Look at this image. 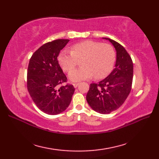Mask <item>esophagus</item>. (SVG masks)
I'll return each mask as SVG.
<instances>
[{
  "instance_id": "obj_1",
  "label": "esophagus",
  "mask_w": 159,
  "mask_h": 159,
  "mask_svg": "<svg viewBox=\"0 0 159 159\" xmlns=\"http://www.w3.org/2000/svg\"><path fill=\"white\" fill-rule=\"evenodd\" d=\"M79 85V83H73V85H74V87H77V86Z\"/></svg>"
}]
</instances>
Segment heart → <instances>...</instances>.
Returning <instances> with one entry per match:
<instances>
[{
  "instance_id": "1",
  "label": "heart",
  "mask_w": 159,
  "mask_h": 159,
  "mask_svg": "<svg viewBox=\"0 0 159 159\" xmlns=\"http://www.w3.org/2000/svg\"><path fill=\"white\" fill-rule=\"evenodd\" d=\"M116 53L113 47L99 42L87 41L74 44L71 51L64 50L59 55L60 66L66 72H70L76 65L77 60L81 59L79 69L69 74L72 81H80L93 76L101 79L107 76L116 61Z\"/></svg>"
}]
</instances>
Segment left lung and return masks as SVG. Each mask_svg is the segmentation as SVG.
<instances>
[{
  "label": "left lung",
  "instance_id": "obj_1",
  "mask_svg": "<svg viewBox=\"0 0 159 159\" xmlns=\"http://www.w3.org/2000/svg\"><path fill=\"white\" fill-rule=\"evenodd\" d=\"M105 39L116 48V67L104 80L90 84L86 96L91 108L101 114H109L122 105L131 91L133 77V63L129 54L119 43Z\"/></svg>",
  "mask_w": 159,
  "mask_h": 159
}]
</instances>
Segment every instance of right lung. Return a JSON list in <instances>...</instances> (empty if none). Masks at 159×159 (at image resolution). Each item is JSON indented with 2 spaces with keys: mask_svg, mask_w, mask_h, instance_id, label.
<instances>
[{
  "mask_svg": "<svg viewBox=\"0 0 159 159\" xmlns=\"http://www.w3.org/2000/svg\"><path fill=\"white\" fill-rule=\"evenodd\" d=\"M69 39H59L47 42L33 54L27 70L28 92L35 105L43 113L57 115L71 102L74 87L58 61V55ZM63 83H66L65 85Z\"/></svg>",
  "mask_w": 159,
  "mask_h": 159,
  "instance_id": "right-lung-1",
  "label": "right lung"
}]
</instances>
